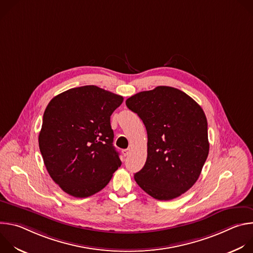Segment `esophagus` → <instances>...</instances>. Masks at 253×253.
I'll return each instance as SVG.
<instances>
[{"mask_svg":"<svg viewBox=\"0 0 253 253\" xmlns=\"http://www.w3.org/2000/svg\"><path fill=\"white\" fill-rule=\"evenodd\" d=\"M130 151H131V149H130V148H128V149H124V150H122V153H123V155H124V156H128V155H129V153H130Z\"/></svg>","mask_w":253,"mask_h":253,"instance_id":"obj_1","label":"esophagus"}]
</instances>
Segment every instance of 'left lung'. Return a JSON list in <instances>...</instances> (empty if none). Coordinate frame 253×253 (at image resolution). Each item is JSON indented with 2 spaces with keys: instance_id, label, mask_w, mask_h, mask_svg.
<instances>
[{
  "instance_id": "left-lung-1",
  "label": "left lung",
  "mask_w": 253,
  "mask_h": 253,
  "mask_svg": "<svg viewBox=\"0 0 253 253\" xmlns=\"http://www.w3.org/2000/svg\"><path fill=\"white\" fill-rule=\"evenodd\" d=\"M126 105L147 130V159L134 178L147 194L171 200L197 181L209 152L207 119L187 94L158 86L139 92Z\"/></svg>"
}]
</instances>
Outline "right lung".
Segmentation results:
<instances>
[{"label": "right lung", "instance_id": "1", "mask_svg": "<svg viewBox=\"0 0 253 253\" xmlns=\"http://www.w3.org/2000/svg\"><path fill=\"white\" fill-rule=\"evenodd\" d=\"M122 102V96L89 85L48 104L39 147L48 173L67 194L85 198L99 192L121 166L110 116Z\"/></svg>", "mask_w": 253, "mask_h": 253}]
</instances>
